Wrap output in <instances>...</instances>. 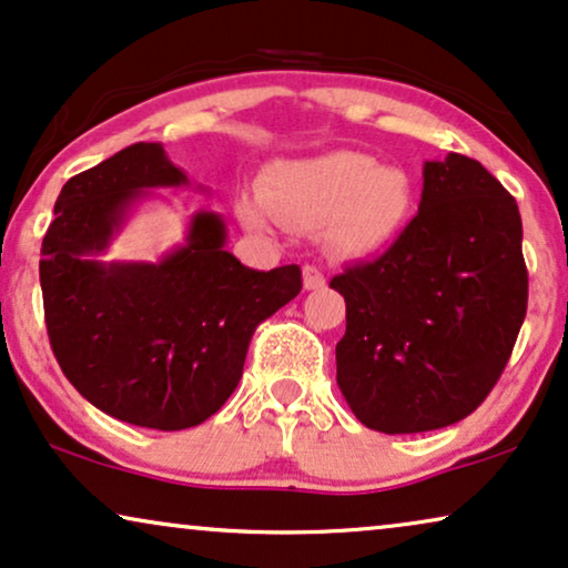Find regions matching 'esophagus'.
Here are the masks:
<instances>
[{
    "label": "esophagus",
    "instance_id": "34e87169",
    "mask_svg": "<svg viewBox=\"0 0 568 568\" xmlns=\"http://www.w3.org/2000/svg\"><path fill=\"white\" fill-rule=\"evenodd\" d=\"M302 284H305L307 292L323 290V286H326V276H323V271L318 266H305L302 268Z\"/></svg>",
    "mask_w": 568,
    "mask_h": 568
}]
</instances>
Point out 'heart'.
<instances>
[{
  "label": "heart",
  "mask_w": 568,
  "mask_h": 568,
  "mask_svg": "<svg viewBox=\"0 0 568 568\" xmlns=\"http://www.w3.org/2000/svg\"><path fill=\"white\" fill-rule=\"evenodd\" d=\"M415 193L407 172L381 166L359 151H331L284 161L266 174L257 197H242L240 219L263 230L271 219L294 230L326 226L331 245L347 255L388 247L409 224Z\"/></svg>",
  "instance_id": "b5f03b06"
}]
</instances>
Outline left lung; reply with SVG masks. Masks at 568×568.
Here are the masks:
<instances>
[{
  "label": "left lung",
  "mask_w": 568,
  "mask_h": 568,
  "mask_svg": "<svg viewBox=\"0 0 568 568\" xmlns=\"http://www.w3.org/2000/svg\"><path fill=\"white\" fill-rule=\"evenodd\" d=\"M331 290L347 302L336 383L359 423L388 436L459 423L498 383L525 323L517 201L480 161H425L417 216Z\"/></svg>",
  "instance_id": "8db88e82"
}]
</instances>
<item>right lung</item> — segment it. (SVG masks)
Returning a JSON list of instances; mask_svg holds the SVG:
<instances>
[{"label": "right lung", "instance_id": "1", "mask_svg": "<svg viewBox=\"0 0 568 568\" xmlns=\"http://www.w3.org/2000/svg\"><path fill=\"white\" fill-rule=\"evenodd\" d=\"M187 185L159 143L68 180L41 245L43 318L68 381L93 407L153 430L201 425L242 378L250 338L302 290L300 266L253 271L224 250L219 213L190 221L161 263H101L145 187Z\"/></svg>", "mask_w": 568, "mask_h": 568}]
</instances>
